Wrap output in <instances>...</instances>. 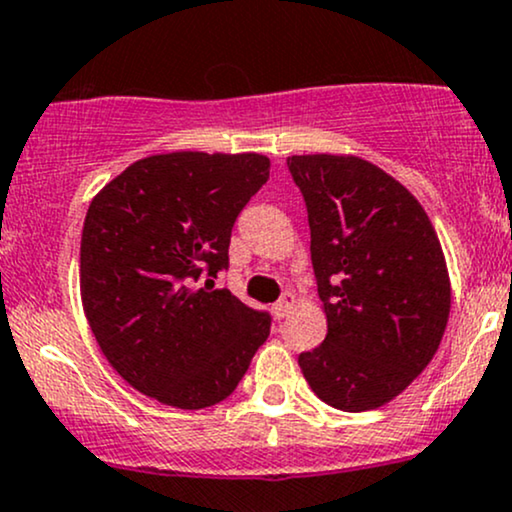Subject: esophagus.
Instances as JSON below:
<instances>
[{
  "mask_svg": "<svg viewBox=\"0 0 512 512\" xmlns=\"http://www.w3.org/2000/svg\"><path fill=\"white\" fill-rule=\"evenodd\" d=\"M294 304H297V299H294V294H290V292L282 294L280 302L273 306V314H275V318H285V316L290 314V311L294 309Z\"/></svg>",
  "mask_w": 512,
  "mask_h": 512,
  "instance_id": "34e87169",
  "label": "esophagus"
}]
</instances>
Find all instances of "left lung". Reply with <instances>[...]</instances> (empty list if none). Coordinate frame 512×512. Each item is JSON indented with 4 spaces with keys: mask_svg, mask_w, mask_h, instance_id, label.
I'll return each mask as SVG.
<instances>
[{
    "mask_svg": "<svg viewBox=\"0 0 512 512\" xmlns=\"http://www.w3.org/2000/svg\"><path fill=\"white\" fill-rule=\"evenodd\" d=\"M311 227L328 333L299 354L316 398L342 412L395 400L441 345L450 275L438 234L407 186L357 155L287 158Z\"/></svg>",
    "mask_w": 512,
    "mask_h": 512,
    "instance_id": "obj_1",
    "label": "left lung"
}]
</instances>
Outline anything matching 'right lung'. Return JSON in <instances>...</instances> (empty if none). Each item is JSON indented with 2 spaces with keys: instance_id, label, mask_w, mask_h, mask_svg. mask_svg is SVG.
<instances>
[{
  "instance_id": "1",
  "label": "right lung",
  "mask_w": 512,
  "mask_h": 512,
  "mask_svg": "<svg viewBox=\"0 0 512 512\" xmlns=\"http://www.w3.org/2000/svg\"><path fill=\"white\" fill-rule=\"evenodd\" d=\"M261 153L174 150L131 162L90 201L81 304L102 354L138 393L177 407L218 405L249 369L270 318L213 280L232 225L268 182Z\"/></svg>"
}]
</instances>
